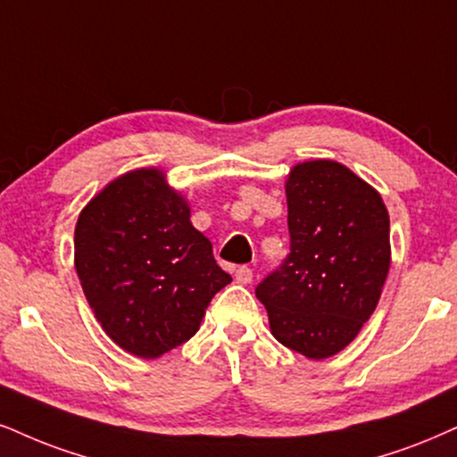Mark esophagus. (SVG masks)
<instances>
[{"label":"esophagus","mask_w":457,"mask_h":457,"mask_svg":"<svg viewBox=\"0 0 457 457\" xmlns=\"http://www.w3.org/2000/svg\"><path fill=\"white\" fill-rule=\"evenodd\" d=\"M252 278H254V273H252L250 267H239V269H235V279H237L239 284H250Z\"/></svg>","instance_id":"1"}]
</instances>
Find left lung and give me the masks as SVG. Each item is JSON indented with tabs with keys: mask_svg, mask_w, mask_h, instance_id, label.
<instances>
[{
	"mask_svg": "<svg viewBox=\"0 0 457 457\" xmlns=\"http://www.w3.org/2000/svg\"><path fill=\"white\" fill-rule=\"evenodd\" d=\"M290 254L256 286L273 337L312 360L339 353L375 312L390 271V216L373 186L335 161L286 179Z\"/></svg>",
	"mask_w": 457,
	"mask_h": 457,
	"instance_id": "8db88e82",
	"label": "left lung"
}]
</instances>
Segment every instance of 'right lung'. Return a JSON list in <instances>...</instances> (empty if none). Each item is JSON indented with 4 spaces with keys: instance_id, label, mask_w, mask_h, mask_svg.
I'll return each instance as SVG.
<instances>
[{
    "instance_id": "obj_1",
    "label": "right lung",
    "mask_w": 457,
    "mask_h": 457,
    "mask_svg": "<svg viewBox=\"0 0 457 457\" xmlns=\"http://www.w3.org/2000/svg\"><path fill=\"white\" fill-rule=\"evenodd\" d=\"M73 261L105 335L139 358H159L199 330L230 275L190 222V207L159 169L116 178L80 212Z\"/></svg>"
}]
</instances>
